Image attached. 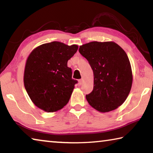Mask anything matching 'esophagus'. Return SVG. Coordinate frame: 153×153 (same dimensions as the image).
<instances>
[{
	"label": "esophagus",
	"instance_id": "obj_1",
	"mask_svg": "<svg viewBox=\"0 0 153 153\" xmlns=\"http://www.w3.org/2000/svg\"><path fill=\"white\" fill-rule=\"evenodd\" d=\"M82 83H83V79H80L79 80V86H81V85L82 84Z\"/></svg>",
	"mask_w": 153,
	"mask_h": 153
}]
</instances>
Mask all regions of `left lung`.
<instances>
[{"mask_svg": "<svg viewBox=\"0 0 153 153\" xmlns=\"http://www.w3.org/2000/svg\"><path fill=\"white\" fill-rule=\"evenodd\" d=\"M94 74V88L86 95L100 112L115 110L125 102L132 85V71L126 52L114 42H91L79 46Z\"/></svg>", "mask_w": 153, "mask_h": 153, "instance_id": "obj_1", "label": "left lung"}]
</instances>
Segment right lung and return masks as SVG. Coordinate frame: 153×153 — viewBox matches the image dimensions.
<instances>
[{
	"label": "right lung",
	"mask_w": 153,
	"mask_h": 153,
	"mask_svg": "<svg viewBox=\"0 0 153 153\" xmlns=\"http://www.w3.org/2000/svg\"><path fill=\"white\" fill-rule=\"evenodd\" d=\"M78 48L60 42L40 45L32 51L26 61L24 86L36 107L46 112L61 109L69 102L75 84L67 61Z\"/></svg>",
	"instance_id": "add662e5"
}]
</instances>
